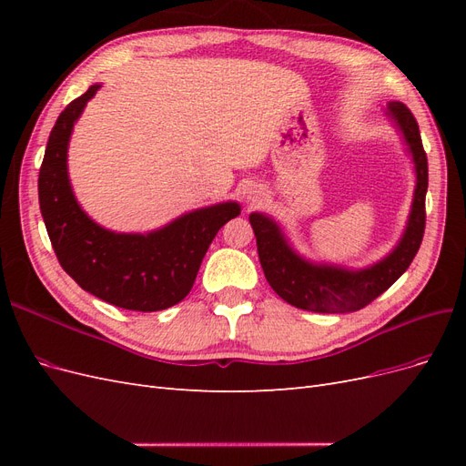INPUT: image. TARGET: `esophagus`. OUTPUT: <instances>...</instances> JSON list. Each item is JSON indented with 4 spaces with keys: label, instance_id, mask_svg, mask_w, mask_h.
<instances>
[{
    "label": "esophagus",
    "instance_id": "obj_1",
    "mask_svg": "<svg viewBox=\"0 0 466 466\" xmlns=\"http://www.w3.org/2000/svg\"><path fill=\"white\" fill-rule=\"evenodd\" d=\"M248 200H252V202H257V200H255V198H252V196H250V198H248Z\"/></svg>",
    "mask_w": 466,
    "mask_h": 466
}]
</instances>
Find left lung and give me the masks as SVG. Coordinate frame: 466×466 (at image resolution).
Instances as JSON below:
<instances>
[{
  "label": "left lung",
  "instance_id": "left-lung-1",
  "mask_svg": "<svg viewBox=\"0 0 466 466\" xmlns=\"http://www.w3.org/2000/svg\"><path fill=\"white\" fill-rule=\"evenodd\" d=\"M387 115L397 122L412 153L416 188L404 235L392 252L361 270L342 266L313 264L295 252L279 225L264 214H250L248 221L257 237L258 258L268 284L289 305L313 313H351L377 299L397 281L414 260L426 229L428 157L414 115L402 103H389Z\"/></svg>",
  "mask_w": 466,
  "mask_h": 466
}]
</instances>
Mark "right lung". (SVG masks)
<instances>
[{"instance_id": "add662e5", "label": "right lung", "mask_w": 466, "mask_h": 466, "mask_svg": "<svg viewBox=\"0 0 466 466\" xmlns=\"http://www.w3.org/2000/svg\"><path fill=\"white\" fill-rule=\"evenodd\" d=\"M91 86L69 103L50 132L38 173V202L52 248L81 289L128 311H163L194 286L218 231L241 214L237 202L188 211L151 233H115L96 225L77 204L67 177V146Z\"/></svg>"}]
</instances>
